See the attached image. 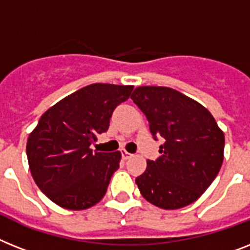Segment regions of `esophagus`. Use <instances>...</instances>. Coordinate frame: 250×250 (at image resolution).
I'll return each instance as SVG.
<instances>
[{
    "label": "esophagus",
    "instance_id": "1",
    "mask_svg": "<svg viewBox=\"0 0 250 250\" xmlns=\"http://www.w3.org/2000/svg\"><path fill=\"white\" fill-rule=\"evenodd\" d=\"M121 154H123V158L124 160H129L130 157H131V156H133V154L131 153H129V152H127V150H121Z\"/></svg>",
    "mask_w": 250,
    "mask_h": 250
}]
</instances>
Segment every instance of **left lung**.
<instances>
[{
	"label": "left lung",
	"mask_w": 250,
	"mask_h": 250,
	"mask_svg": "<svg viewBox=\"0 0 250 250\" xmlns=\"http://www.w3.org/2000/svg\"><path fill=\"white\" fill-rule=\"evenodd\" d=\"M131 100L147 117L154 139H164L160 157L148 160L135 179L140 194L164 209L189 206L221 168L222 130L201 103L167 86H138Z\"/></svg>",
	"instance_id": "obj_1"
}]
</instances>
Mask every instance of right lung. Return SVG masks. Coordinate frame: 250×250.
I'll use <instances>...</instances> for the list:
<instances>
[{"label":"right lung","instance_id":"right-lung-1","mask_svg":"<svg viewBox=\"0 0 250 250\" xmlns=\"http://www.w3.org/2000/svg\"><path fill=\"white\" fill-rule=\"evenodd\" d=\"M133 85L96 83L65 97L43 113L26 143L29 168L36 184L53 203L80 211L104 197L121 153L90 149L108 130L112 112Z\"/></svg>","mask_w":250,"mask_h":250}]
</instances>
